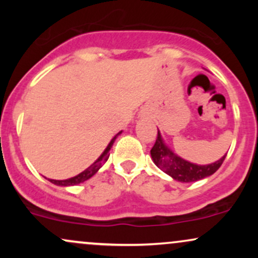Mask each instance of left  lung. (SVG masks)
<instances>
[{"label": "left lung", "instance_id": "left-lung-1", "mask_svg": "<svg viewBox=\"0 0 258 258\" xmlns=\"http://www.w3.org/2000/svg\"><path fill=\"white\" fill-rule=\"evenodd\" d=\"M150 155H152L154 164L160 170L164 171L174 180L183 183L197 182V180L206 178V177L214 174L221 167V165L223 164L224 159L227 156L223 155L220 160L209 165L193 164V162L186 161L177 154H174L166 146L160 131H158V137H156L155 144L150 150Z\"/></svg>", "mask_w": 258, "mask_h": 258}]
</instances>
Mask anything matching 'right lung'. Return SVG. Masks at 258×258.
I'll return each mask as SVG.
<instances>
[{"label": "right lung", "mask_w": 258, "mask_h": 258, "mask_svg": "<svg viewBox=\"0 0 258 258\" xmlns=\"http://www.w3.org/2000/svg\"><path fill=\"white\" fill-rule=\"evenodd\" d=\"M121 132H122V131H120L119 133H117V135H115V136H114V138L111 139L110 143L108 144V147L105 148L104 152L102 153V155H100L99 158L97 159L96 161H94L93 164H92L90 167L86 168L85 171H82V172H81V173H79L78 176L72 177V178H68V179H63V180L48 179L49 182L53 183V184H55V185H60V186H69V185H76V184H80V183H84L85 180L90 179L91 177H93L94 174H96L97 172H98V170H99L100 167H102V165L104 164V162L106 161V160H108V158H109V150L111 149L112 144H114V142H115V139H116L117 136L121 135Z\"/></svg>", "instance_id": "1"}]
</instances>
